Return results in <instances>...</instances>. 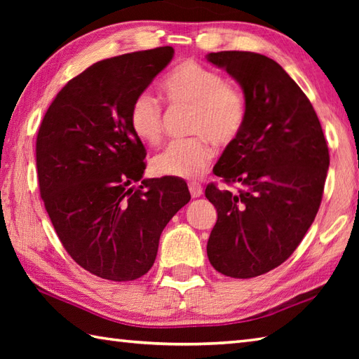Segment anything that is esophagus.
Here are the masks:
<instances>
[{"label": "esophagus", "instance_id": "1", "mask_svg": "<svg viewBox=\"0 0 359 359\" xmlns=\"http://www.w3.org/2000/svg\"><path fill=\"white\" fill-rule=\"evenodd\" d=\"M189 188V193H191V197H201L203 189H202V185L201 184H196V182H193V184L188 185Z\"/></svg>", "mask_w": 359, "mask_h": 359}]
</instances>
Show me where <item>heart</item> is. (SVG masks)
Listing matches in <instances>:
<instances>
[{"instance_id":"heart-1","label":"heart","mask_w":359,"mask_h":359,"mask_svg":"<svg viewBox=\"0 0 359 359\" xmlns=\"http://www.w3.org/2000/svg\"><path fill=\"white\" fill-rule=\"evenodd\" d=\"M163 93L175 106L191 108L189 134L199 135L174 140L152 158V170L158 175L196 179L211 162L216 147L231 144L247 121V100L238 88L226 85L219 72L188 60L180 63L163 83ZM129 126L143 143L157 144L163 134V112L157 98L148 93L137 95L129 108Z\"/></svg>"}]
</instances>
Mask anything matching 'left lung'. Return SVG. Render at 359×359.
<instances>
[{
  "instance_id": "obj_1",
  "label": "left lung",
  "mask_w": 359,
  "mask_h": 359,
  "mask_svg": "<svg viewBox=\"0 0 359 359\" xmlns=\"http://www.w3.org/2000/svg\"><path fill=\"white\" fill-rule=\"evenodd\" d=\"M207 60L239 83L248 108L241 135L215 166L241 189H205L217 210L207 255L219 273L248 279L287 261L313 224L329 148L313 106L274 60L239 50L211 52Z\"/></svg>"
}]
</instances>
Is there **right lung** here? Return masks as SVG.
<instances>
[{"label":"right lung","instance_id":"1","mask_svg":"<svg viewBox=\"0 0 359 359\" xmlns=\"http://www.w3.org/2000/svg\"><path fill=\"white\" fill-rule=\"evenodd\" d=\"M172 57L163 46L94 63L66 83L38 131L46 211L65 250L98 278L148 273L163 228L191 199L179 179H143L147 151L129 126L133 100Z\"/></svg>","mask_w":359,"mask_h":359}]
</instances>
